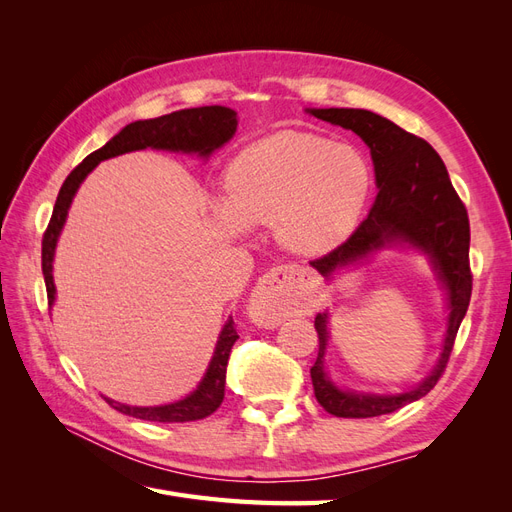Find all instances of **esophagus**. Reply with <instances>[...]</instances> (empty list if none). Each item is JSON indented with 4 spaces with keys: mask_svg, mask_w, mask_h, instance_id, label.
Masks as SVG:
<instances>
[{
    "mask_svg": "<svg viewBox=\"0 0 512 512\" xmlns=\"http://www.w3.org/2000/svg\"><path fill=\"white\" fill-rule=\"evenodd\" d=\"M316 303L314 277L294 265L273 267L260 277L252 294V316L260 324H280Z\"/></svg>",
    "mask_w": 512,
    "mask_h": 512,
    "instance_id": "esophagus-1",
    "label": "esophagus"
}]
</instances>
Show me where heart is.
<instances>
[{
    "mask_svg": "<svg viewBox=\"0 0 512 512\" xmlns=\"http://www.w3.org/2000/svg\"><path fill=\"white\" fill-rule=\"evenodd\" d=\"M371 183V168L354 147L307 132H277L232 160L220 218L230 230L273 226L288 250L324 254L363 218Z\"/></svg>",
    "mask_w": 512,
    "mask_h": 512,
    "instance_id": "heart-1",
    "label": "heart"
}]
</instances>
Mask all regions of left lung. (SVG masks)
Here are the masks:
<instances>
[{
  "label": "left lung",
  "mask_w": 512,
  "mask_h": 512,
  "mask_svg": "<svg viewBox=\"0 0 512 512\" xmlns=\"http://www.w3.org/2000/svg\"><path fill=\"white\" fill-rule=\"evenodd\" d=\"M307 113L361 136L369 147L378 183L376 203L350 239L309 265L331 280L335 271L356 265L371 254L406 245L429 258L431 269L436 271L446 292L448 318L440 359L423 382L395 395L339 389L324 367L329 346V314H318L314 320L320 346L309 374L318 404L329 414L342 418L389 414L425 397L444 374L472 297L468 211L448 179V170L438 151L423 138L363 108H307Z\"/></svg>",
  "instance_id": "1"
}]
</instances>
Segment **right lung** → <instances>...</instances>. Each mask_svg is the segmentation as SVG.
Masks as SVG:
<instances>
[{"label": "right lung", "instance_id": "right-lung-1", "mask_svg": "<svg viewBox=\"0 0 512 512\" xmlns=\"http://www.w3.org/2000/svg\"><path fill=\"white\" fill-rule=\"evenodd\" d=\"M237 113L228 106H198V108H183L170 115H162L156 119L134 121L128 123L111 141L76 166L68 179L61 185V190L55 200V209L51 215L49 228L42 237V275L46 284V297L49 305L55 303V282H53V258L55 247L61 235V228L66 224L68 209L76 190L81 188L85 177L94 170L102 160L121 156L138 149H162V151H181V153H196L198 158L207 160L215 149L226 145L237 132ZM239 339L232 316L220 331L218 344H215L209 367L203 380L198 382L196 389L173 404L164 406H128L119 404L115 399H108V406L115 408L121 414L153 423H188L200 421L220 408L224 399V384H226V365L232 346Z\"/></svg>", "mask_w": 512, "mask_h": 512}]
</instances>
